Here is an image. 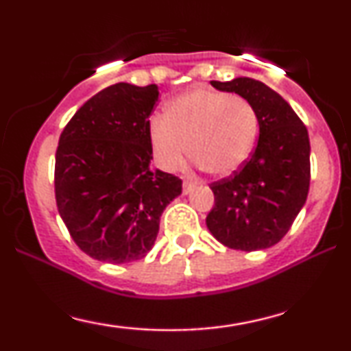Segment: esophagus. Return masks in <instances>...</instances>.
Here are the masks:
<instances>
[{
  "label": "esophagus",
  "mask_w": 351,
  "mask_h": 351,
  "mask_svg": "<svg viewBox=\"0 0 351 351\" xmlns=\"http://www.w3.org/2000/svg\"><path fill=\"white\" fill-rule=\"evenodd\" d=\"M196 184H198V181L189 180V178L184 180V181H183V193H184V195H188V193H191L193 189H195Z\"/></svg>",
  "instance_id": "1"
}]
</instances>
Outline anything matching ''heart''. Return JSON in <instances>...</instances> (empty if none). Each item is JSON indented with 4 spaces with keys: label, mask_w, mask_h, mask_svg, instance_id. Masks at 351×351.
Returning a JSON list of instances; mask_svg holds the SVG:
<instances>
[{
    "label": "heart",
    "mask_w": 351,
    "mask_h": 351,
    "mask_svg": "<svg viewBox=\"0 0 351 351\" xmlns=\"http://www.w3.org/2000/svg\"><path fill=\"white\" fill-rule=\"evenodd\" d=\"M257 127V112L247 99L195 88L168 104L163 119L152 123L150 140L165 170H178L189 150L203 170L231 175L247 162Z\"/></svg>",
    "instance_id": "b5f03b06"
}]
</instances>
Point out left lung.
<instances>
[{
	"label": "left lung",
	"mask_w": 351,
	"mask_h": 351,
	"mask_svg": "<svg viewBox=\"0 0 351 351\" xmlns=\"http://www.w3.org/2000/svg\"><path fill=\"white\" fill-rule=\"evenodd\" d=\"M217 90L236 92L257 112L259 140L251 158L231 176L209 184L215 206L206 226L221 244L257 251L287 234L310 186L308 132L299 115L265 84L249 77L211 80Z\"/></svg>",
	"instance_id": "obj_1"
}]
</instances>
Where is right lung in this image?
Returning <instances> with one entry per match:
<instances>
[{
	"instance_id": "obj_1",
	"label": "right lung",
	"mask_w": 351,
	"mask_h": 351,
	"mask_svg": "<svg viewBox=\"0 0 351 351\" xmlns=\"http://www.w3.org/2000/svg\"><path fill=\"white\" fill-rule=\"evenodd\" d=\"M158 95L155 84H114L88 99L59 136V215L80 251L102 263L147 256L163 209L181 195L178 176L150 170L148 117Z\"/></svg>"
}]
</instances>
